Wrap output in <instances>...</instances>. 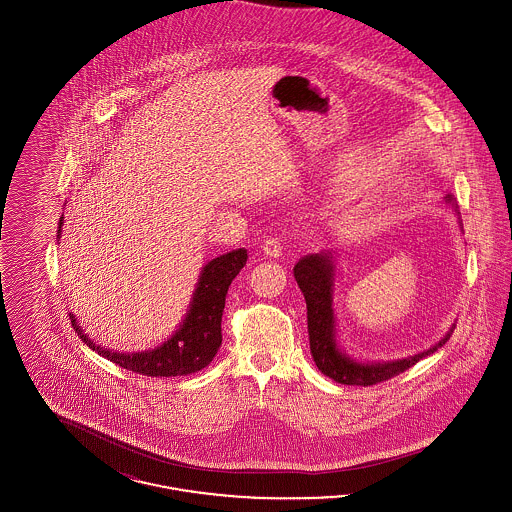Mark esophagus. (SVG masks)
Wrapping results in <instances>:
<instances>
[{
  "mask_svg": "<svg viewBox=\"0 0 512 512\" xmlns=\"http://www.w3.org/2000/svg\"><path fill=\"white\" fill-rule=\"evenodd\" d=\"M261 249H263V253H265L267 257L276 259V257L282 255V242H280L278 238H267V240L261 244Z\"/></svg>",
  "mask_w": 512,
  "mask_h": 512,
  "instance_id": "34e87169",
  "label": "esophagus"
}]
</instances>
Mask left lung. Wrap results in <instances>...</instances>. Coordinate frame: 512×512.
Wrapping results in <instances>:
<instances>
[{
	"label": "left lung",
	"mask_w": 512,
	"mask_h": 512,
	"mask_svg": "<svg viewBox=\"0 0 512 512\" xmlns=\"http://www.w3.org/2000/svg\"><path fill=\"white\" fill-rule=\"evenodd\" d=\"M445 203L451 205L457 213L453 197H445ZM332 251L324 249L320 253H309L301 257L295 267L293 276L297 286L305 295L307 303V324H309V343L311 355L317 363L318 370L345 386H372L393 376L405 372L416 365L420 359L436 353L441 345L451 338L455 324L449 332L432 347L414 353L411 357L395 361H359L347 355L338 343L336 317H334V282H336V263Z\"/></svg>",
	"instance_id": "obj_1"
}]
</instances>
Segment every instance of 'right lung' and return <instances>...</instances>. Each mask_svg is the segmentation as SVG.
<instances>
[{
	"label": "right lung",
	"instance_id": "obj_1",
	"mask_svg": "<svg viewBox=\"0 0 512 512\" xmlns=\"http://www.w3.org/2000/svg\"><path fill=\"white\" fill-rule=\"evenodd\" d=\"M63 219H59L57 238H61ZM247 261V249H232L220 257L209 261L201 268V274L195 284V292L188 307V313L180 326L174 330L171 338L157 345L155 349L136 351V353H121L101 347L92 338H88L78 326L76 318L71 315L73 328L78 332L80 340L90 349L98 351L107 361L132 370L144 376H186L197 372L209 365L219 351L222 343L220 320L224 311V301L228 286L238 276Z\"/></svg>",
	"mask_w": 512,
	"mask_h": 512
}]
</instances>
